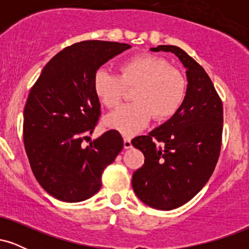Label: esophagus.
I'll use <instances>...</instances> for the list:
<instances>
[{
  "label": "esophagus",
  "mask_w": 249,
  "mask_h": 249,
  "mask_svg": "<svg viewBox=\"0 0 249 249\" xmlns=\"http://www.w3.org/2000/svg\"><path fill=\"white\" fill-rule=\"evenodd\" d=\"M132 147V144H131L130 138H124V148H131Z\"/></svg>",
  "instance_id": "esophagus-1"
}]
</instances>
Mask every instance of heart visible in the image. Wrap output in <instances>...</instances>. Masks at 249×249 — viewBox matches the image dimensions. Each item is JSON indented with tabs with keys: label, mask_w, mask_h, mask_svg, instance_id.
Returning <instances> with one entry per match:
<instances>
[{
	"label": "heart",
	"mask_w": 249,
	"mask_h": 249,
	"mask_svg": "<svg viewBox=\"0 0 249 249\" xmlns=\"http://www.w3.org/2000/svg\"><path fill=\"white\" fill-rule=\"evenodd\" d=\"M119 76L104 70L93 77L97 98L107 107L122 102L125 88H134L136 103L117 108L105 117V124L124 136H132L148 124L152 116L165 121L176 115L186 96V81L179 70L154 55L133 56L118 67Z\"/></svg>",
	"instance_id": "b5f03b06"
}]
</instances>
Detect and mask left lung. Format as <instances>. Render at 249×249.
<instances>
[{"label":"left lung","mask_w":249,"mask_h":249,"mask_svg":"<svg viewBox=\"0 0 249 249\" xmlns=\"http://www.w3.org/2000/svg\"><path fill=\"white\" fill-rule=\"evenodd\" d=\"M150 50L178 57L186 69V96L176 115L131 142L145 157L133 172L132 188L147 206L170 211L190 201L212 176L221 147L222 103L206 71L184 50L176 45Z\"/></svg>","instance_id":"left-lung-1"}]
</instances>
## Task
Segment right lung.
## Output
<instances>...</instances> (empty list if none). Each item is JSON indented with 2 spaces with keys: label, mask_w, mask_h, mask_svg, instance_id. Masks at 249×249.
I'll list each match as a JSON object with an SVG mask.
<instances>
[{
  "label": "right lung",
  "mask_w": 249,
  "mask_h": 249,
  "mask_svg": "<svg viewBox=\"0 0 249 249\" xmlns=\"http://www.w3.org/2000/svg\"><path fill=\"white\" fill-rule=\"evenodd\" d=\"M126 43L84 41L59 51L43 68L23 112V141L31 170L53 198L79 202L102 186L104 168L124 146L110 130L84 146L101 113L93 77L108 59L130 49Z\"/></svg>",
  "instance_id": "add662e5"
}]
</instances>
